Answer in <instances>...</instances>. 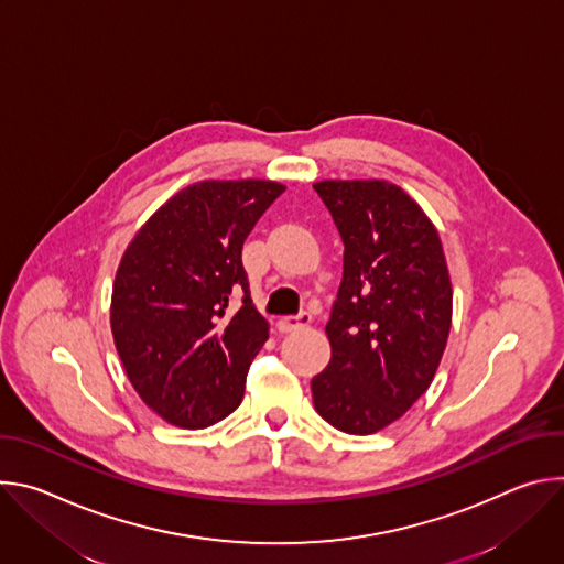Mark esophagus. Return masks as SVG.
<instances>
[{
    "label": "esophagus",
    "instance_id": "34e87169",
    "mask_svg": "<svg viewBox=\"0 0 564 564\" xmlns=\"http://www.w3.org/2000/svg\"><path fill=\"white\" fill-rule=\"evenodd\" d=\"M312 324V314L310 312H301L296 316H283L279 318V330L281 333H294L301 328H307Z\"/></svg>",
    "mask_w": 564,
    "mask_h": 564
}]
</instances>
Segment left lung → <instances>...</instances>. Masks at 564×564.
<instances>
[{
	"instance_id": "1",
	"label": "left lung",
	"mask_w": 564,
	"mask_h": 564,
	"mask_svg": "<svg viewBox=\"0 0 564 564\" xmlns=\"http://www.w3.org/2000/svg\"><path fill=\"white\" fill-rule=\"evenodd\" d=\"M344 240V279L326 326L333 357L312 379L316 413L350 435L397 422L429 390L453 316L442 240L388 181H318Z\"/></svg>"
}]
</instances>
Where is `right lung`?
<instances>
[{"mask_svg":"<svg viewBox=\"0 0 564 564\" xmlns=\"http://www.w3.org/2000/svg\"><path fill=\"white\" fill-rule=\"evenodd\" d=\"M276 181H200L174 194L135 231L116 272L111 333L144 404L181 429H205L238 409L268 321L240 261ZM243 293L238 311L228 307Z\"/></svg>","mask_w":564,"mask_h":564,"instance_id":"obj_1","label":"right lung"}]
</instances>
